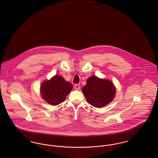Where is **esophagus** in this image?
<instances>
[{"mask_svg": "<svg viewBox=\"0 0 158 158\" xmlns=\"http://www.w3.org/2000/svg\"><path fill=\"white\" fill-rule=\"evenodd\" d=\"M74 88H75L76 90L80 89V85H79V84H75V85H74Z\"/></svg>", "mask_w": 158, "mask_h": 158, "instance_id": "34e87169", "label": "esophagus"}]
</instances>
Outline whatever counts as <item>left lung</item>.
Returning <instances> with one entry per match:
<instances>
[{
    "label": "left lung",
    "instance_id": "8db88e82",
    "mask_svg": "<svg viewBox=\"0 0 158 158\" xmlns=\"http://www.w3.org/2000/svg\"><path fill=\"white\" fill-rule=\"evenodd\" d=\"M82 91L86 102L96 108H102L110 103L115 96L116 89L113 82L96 76L89 77Z\"/></svg>",
    "mask_w": 158,
    "mask_h": 158
}]
</instances>
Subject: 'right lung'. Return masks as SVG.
Listing matches in <instances>:
<instances>
[{
	"mask_svg": "<svg viewBox=\"0 0 158 158\" xmlns=\"http://www.w3.org/2000/svg\"><path fill=\"white\" fill-rule=\"evenodd\" d=\"M73 89L72 84L60 75H55L50 80L43 81L40 86L43 99L53 106L63 102Z\"/></svg>",
	"mask_w": 158,
	"mask_h": 158,
	"instance_id": "1",
	"label": "right lung"
}]
</instances>
